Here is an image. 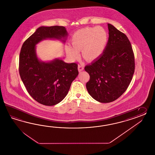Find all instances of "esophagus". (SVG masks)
Masks as SVG:
<instances>
[{
  "instance_id": "1",
  "label": "esophagus",
  "mask_w": 155,
  "mask_h": 155,
  "mask_svg": "<svg viewBox=\"0 0 155 155\" xmlns=\"http://www.w3.org/2000/svg\"><path fill=\"white\" fill-rule=\"evenodd\" d=\"M78 68L79 71H82L84 69V66L82 64H79L78 66Z\"/></svg>"
}]
</instances>
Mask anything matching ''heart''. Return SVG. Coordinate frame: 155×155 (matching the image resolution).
<instances>
[{
	"mask_svg": "<svg viewBox=\"0 0 155 155\" xmlns=\"http://www.w3.org/2000/svg\"><path fill=\"white\" fill-rule=\"evenodd\" d=\"M108 39L107 31L101 26L79 30L71 39L72 47H66L67 54L71 59H75L79 55L78 51L81 50L84 59L87 61H92L102 54Z\"/></svg>",
	"mask_w": 155,
	"mask_h": 155,
	"instance_id": "b5f03b06",
	"label": "heart"
}]
</instances>
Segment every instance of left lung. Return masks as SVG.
I'll list each match as a JSON object with an SVG mask.
<instances>
[{
    "label": "left lung",
    "instance_id": "1",
    "mask_svg": "<svg viewBox=\"0 0 155 155\" xmlns=\"http://www.w3.org/2000/svg\"><path fill=\"white\" fill-rule=\"evenodd\" d=\"M109 38L103 54L84 67L90 75L89 94L101 103L116 101L125 92L135 71V58L125 34L108 24Z\"/></svg>",
    "mask_w": 155,
    "mask_h": 155
}]
</instances>
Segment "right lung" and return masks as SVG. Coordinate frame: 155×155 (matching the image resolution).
Returning a JSON list of instances; mask_svg holds the SVG:
<instances>
[{
	"mask_svg": "<svg viewBox=\"0 0 155 155\" xmlns=\"http://www.w3.org/2000/svg\"><path fill=\"white\" fill-rule=\"evenodd\" d=\"M65 28L60 26L39 27L23 43L19 57V73L30 95L39 103L47 106L57 104L64 97L71 83L78 74V65L55 59L41 62L35 52V45L46 38H64Z\"/></svg>",
	"mask_w": 155,
	"mask_h": 155,
	"instance_id": "obj_1",
	"label": "right lung"
}]
</instances>
